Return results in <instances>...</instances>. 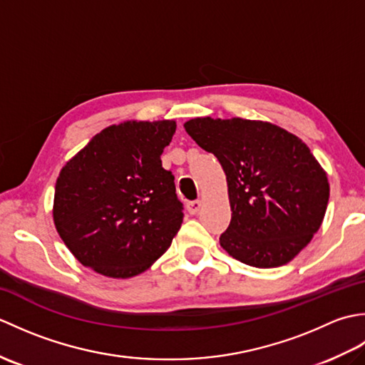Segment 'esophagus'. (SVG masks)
<instances>
[{
	"label": "esophagus",
	"mask_w": 365,
	"mask_h": 365,
	"mask_svg": "<svg viewBox=\"0 0 365 365\" xmlns=\"http://www.w3.org/2000/svg\"><path fill=\"white\" fill-rule=\"evenodd\" d=\"M200 207H202V202H200V200H191V202L187 204V210L190 215H196L200 210Z\"/></svg>",
	"instance_id": "obj_1"
}]
</instances>
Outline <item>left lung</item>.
I'll return each mask as SVG.
<instances>
[{"label": "left lung", "mask_w": 365, "mask_h": 365, "mask_svg": "<svg viewBox=\"0 0 365 365\" xmlns=\"http://www.w3.org/2000/svg\"><path fill=\"white\" fill-rule=\"evenodd\" d=\"M185 130L226 173L232 220L222 250L255 268L293 260L320 229L329 199L327 173L311 149L263 120L196 118Z\"/></svg>", "instance_id": "obj_1"}]
</instances>
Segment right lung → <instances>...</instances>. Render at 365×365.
Masks as SVG:
<instances>
[{
  "mask_svg": "<svg viewBox=\"0 0 365 365\" xmlns=\"http://www.w3.org/2000/svg\"><path fill=\"white\" fill-rule=\"evenodd\" d=\"M175 127V120L110 125L61 169L53 221L81 265L127 279L168 251L183 205L160 157Z\"/></svg>",
  "mask_w": 365,
  "mask_h": 365,
  "instance_id": "right-lung-1",
  "label": "right lung"
}]
</instances>
